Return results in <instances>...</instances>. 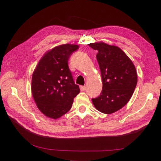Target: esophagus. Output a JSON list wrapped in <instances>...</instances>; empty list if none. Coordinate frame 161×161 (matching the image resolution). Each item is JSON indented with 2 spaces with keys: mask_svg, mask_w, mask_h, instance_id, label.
Here are the masks:
<instances>
[{
  "mask_svg": "<svg viewBox=\"0 0 161 161\" xmlns=\"http://www.w3.org/2000/svg\"><path fill=\"white\" fill-rule=\"evenodd\" d=\"M80 89H81V91H84L86 89V86H80Z\"/></svg>",
  "mask_w": 161,
  "mask_h": 161,
  "instance_id": "1",
  "label": "esophagus"
}]
</instances>
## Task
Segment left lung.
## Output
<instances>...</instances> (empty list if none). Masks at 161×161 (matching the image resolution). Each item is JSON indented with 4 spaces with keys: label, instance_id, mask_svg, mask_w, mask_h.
I'll return each mask as SVG.
<instances>
[{
    "label": "left lung",
    "instance_id": "8db88e82",
    "mask_svg": "<svg viewBox=\"0 0 161 161\" xmlns=\"http://www.w3.org/2000/svg\"><path fill=\"white\" fill-rule=\"evenodd\" d=\"M97 50V59L102 79L100 95L92 99L98 111L112 114L124 107L130 100L137 84L134 64L126 54L116 46L103 42L89 44Z\"/></svg>",
    "mask_w": 161,
    "mask_h": 161
}]
</instances>
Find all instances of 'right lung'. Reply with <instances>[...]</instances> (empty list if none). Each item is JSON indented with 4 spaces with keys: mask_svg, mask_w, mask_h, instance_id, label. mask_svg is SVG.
I'll use <instances>...</instances> for the list:
<instances>
[{
    "mask_svg": "<svg viewBox=\"0 0 161 161\" xmlns=\"http://www.w3.org/2000/svg\"><path fill=\"white\" fill-rule=\"evenodd\" d=\"M78 48L70 44L55 47L42 57L32 74V96L46 116L56 119L63 116L80 92L68 66L70 56Z\"/></svg>",
    "mask_w": 161,
    "mask_h": 161,
    "instance_id": "obj_1",
    "label": "right lung"
}]
</instances>
